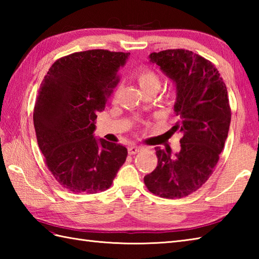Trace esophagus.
<instances>
[{"label":"esophagus","mask_w":259,"mask_h":259,"mask_svg":"<svg viewBox=\"0 0 259 259\" xmlns=\"http://www.w3.org/2000/svg\"><path fill=\"white\" fill-rule=\"evenodd\" d=\"M142 150V148L139 146H135V145H131L128 147V152L129 155H136V153H138L139 151Z\"/></svg>","instance_id":"1"}]
</instances>
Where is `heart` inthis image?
Here are the masks:
<instances>
[{"instance_id":"obj_1","label":"heart","mask_w":259,"mask_h":259,"mask_svg":"<svg viewBox=\"0 0 259 259\" xmlns=\"http://www.w3.org/2000/svg\"><path fill=\"white\" fill-rule=\"evenodd\" d=\"M135 78L139 83L141 90L144 91L146 95H155V93H157L158 90L160 89V75H159L156 71H153L151 69H144L138 71V72L135 74ZM163 95L164 97L170 98L174 95V89L171 87L167 88V89L164 90Z\"/></svg>"}]
</instances>
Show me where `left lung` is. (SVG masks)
Returning <instances> with one entry per match:
<instances>
[{
    "mask_svg": "<svg viewBox=\"0 0 259 259\" xmlns=\"http://www.w3.org/2000/svg\"><path fill=\"white\" fill-rule=\"evenodd\" d=\"M149 58L176 83L177 122L171 133L183 137L175 156L170 149L155 148L158 164L144 181L153 195L177 199L197 191L213 172L227 139L232 109L226 84L209 60L184 49L153 52Z\"/></svg>",
    "mask_w": 259,
    "mask_h": 259,
    "instance_id": "left-lung-1",
    "label": "left lung"
}]
</instances>
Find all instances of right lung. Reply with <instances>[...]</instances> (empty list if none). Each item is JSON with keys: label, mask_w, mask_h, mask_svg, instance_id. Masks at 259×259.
Instances as JSON below:
<instances>
[{"label": "right lung", "mask_w": 259, "mask_h": 259, "mask_svg": "<svg viewBox=\"0 0 259 259\" xmlns=\"http://www.w3.org/2000/svg\"><path fill=\"white\" fill-rule=\"evenodd\" d=\"M130 53L88 50L58 59L38 90L33 122L54 179L75 194L107 190L124 163L126 148L93 137L97 113L119 82Z\"/></svg>", "instance_id": "add662e5"}]
</instances>
